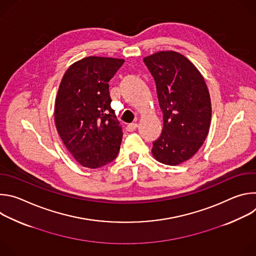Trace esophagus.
<instances>
[{
  "mask_svg": "<svg viewBox=\"0 0 256 256\" xmlns=\"http://www.w3.org/2000/svg\"><path fill=\"white\" fill-rule=\"evenodd\" d=\"M136 128H138V124L136 122H132V124H130L126 126V130L128 132H134Z\"/></svg>",
  "mask_w": 256,
  "mask_h": 256,
  "instance_id": "esophagus-1",
  "label": "esophagus"
}]
</instances>
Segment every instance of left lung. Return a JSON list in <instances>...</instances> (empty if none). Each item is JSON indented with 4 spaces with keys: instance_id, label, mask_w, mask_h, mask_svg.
<instances>
[{
    "instance_id": "left-lung-1",
    "label": "left lung",
    "mask_w": 256,
    "mask_h": 256,
    "mask_svg": "<svg viewBox=\"0 0 256 256\" xmlns=\"http://www.w3.org/2000/svg\"><path fill=\"white\" fill-rule=\"evenodd\" d=\"M153 75L163 112V130L153 142V157L176 166L190 160L208 136L210 97L198 68L177 52H158L144 58Z\"/></svg>"
}]
</instances>
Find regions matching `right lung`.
<instances>
[{"label": "right lung", "instance_id": "right-lung-1", "mask_svg": "<svg viewBox=\"0 0 256 256\" xmlns=\"http://www.w3.org/2000/svg\"><path fill=\"white\" fill-rule=\"evenodd\" d=\"M124 60L87 56L68 66L54 104L56 130L68 151L83 167L114 161L122 130L112 108L108 82Z\"/></svg>", "mask_w": 256, "mask_h": 256}]
</instances>
